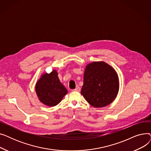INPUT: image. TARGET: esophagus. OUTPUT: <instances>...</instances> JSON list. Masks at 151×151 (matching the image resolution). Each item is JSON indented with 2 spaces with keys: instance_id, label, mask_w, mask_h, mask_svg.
<instances>
[{
  "instance_id": "obj_1",
  "label": "esophagus",
  "mask_w": 151,
  "mask_h": 151,
  "mask_svg": "<svg viewBox=\"0 0 151 151\" xmlns=\"http://www.w3.org/2000/svg\"><path fill=\"white\" fill-rule=\"evenodd\" d=\"M73 91H76V92H80L81 91V89H80V87H77V88H75Z\"/></svg>"
}]
</instances>
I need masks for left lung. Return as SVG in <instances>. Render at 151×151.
Segmentation results:
<instances>
[{
    "label": "left lung",
    "mask_w": 151,
    "mask_h": 151,
    "mask_svg": "<svg viewBox=\"0 0 151 151\" xmlns=\"http://www.w3.org/2000/svg\"><path fill=\"white\" fill-rule=\"evenodd\" d=\"M119 89L116 70L105 62H93L87 65L81 93L95 108L108 106L114 100Z\"/></svg>",
    "instance_id": "1"
}]
</instances>
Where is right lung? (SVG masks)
I'll return each instance as SVG.
<instances>
[{"label": "right lung", "instance_id": "right-lung-1", "mask_svg": "<svg viewBox=\"0 0 151 151\" xmlns=\"http://www.w3.org/2000/svg\"><path fill=\"white\" fill-rule=\"evenodd\" d=\"M35 92L39 100L48 106H54L61 101L68 91L60 81L58 71L42 75L35 85Z\"/></svg>", "mask_w": 151, "mask_h": 151}]
</instances>
